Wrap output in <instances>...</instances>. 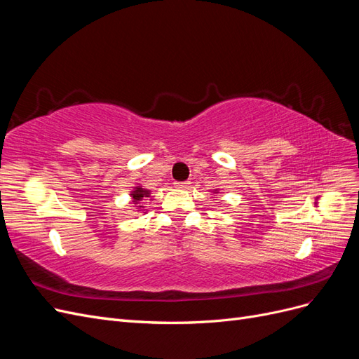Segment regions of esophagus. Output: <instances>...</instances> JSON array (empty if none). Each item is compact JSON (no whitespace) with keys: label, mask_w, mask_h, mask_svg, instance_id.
Segmentation results:
<instances>
[{"label":"esophagus","mask_w":359,"mask_h":359,"mask_svg":"<svg viewBox=\"0 0 359 359\" xmlns=\"http://www.w3.org/2000/svg\"><path fill=\"white\" fill-rule=\"evenodd\" d=\"M175 187L180 190H186L190 187V182L189 181H182V182H175Z\"/></svg>","instance_id":"esophagus-1"}]
</instances>
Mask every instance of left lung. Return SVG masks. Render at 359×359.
Wrapping results in <instances>:
<instances>
[{
	"instance_id": "left-lung-1",
	"label": "left lung",
	"mask_w": 359,
	"mask_h": 359,
	"mask_svg": "<svg viewBox=\"0 0 359 359\" xmlns=\"http://www.w3.org/2000/svg\"><path fill=\"white\" fill-rule=\"evenodd\" d=\"M214 193H219V189H215V190H214Z\"/></svg>"
}]
</instances>
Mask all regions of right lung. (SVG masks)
<instances>
[{
    "instance_id": "add662e5",
    "label": "right lung",
    "mask_w": 359,
    "mask_h": 359,
    "mask_svg": "<svg viewBox=\"0 0 359 359\" xmlns=\"http://www.w3.org/2000/svg\"><path fill=\"white\" fill-rule=\"evenodd\" d=\"M130 198H132V201H130V202L133 203V206H136V211H139V212L142 211L144 214H145V211H144L142 201L145 198H149V201H153V199H151V190H147L142 186H135L133 190L130 191Z\"/></svg>"
}]
</instances>
